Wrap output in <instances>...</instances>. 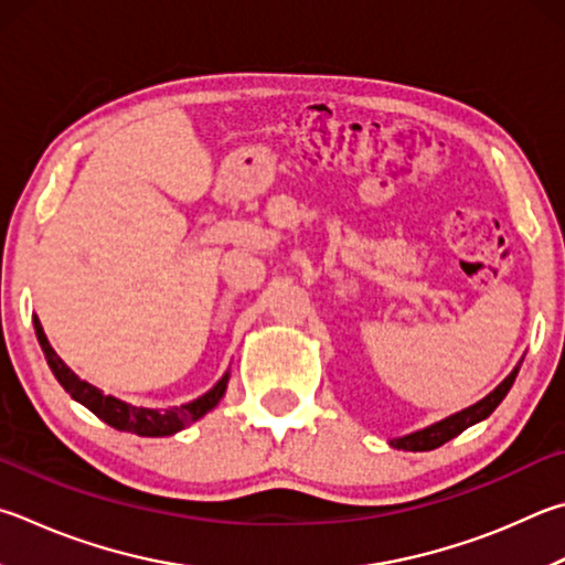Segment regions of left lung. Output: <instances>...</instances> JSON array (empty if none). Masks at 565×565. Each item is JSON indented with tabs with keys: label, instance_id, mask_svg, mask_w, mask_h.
<instances>
[{
	"label": "left lung",
	"instance_id": "left-lung-1",
	"mask_svg": "<svg viewBox=\"0 0 565 565\" xmlns=\"http://www.w3.org/2000/svg\"><path fill=\"white\" fill-rule=\"evenodd\" d=\"M516 373H519V365L509 373L507 381L501 383L499 387L491 390V393L484 399H479V403L469 405L467 409H461V413L445 417L443 423H435V425H429L425 429H419V433H413V435L399 437V439H390V445L397 447V449H409V452H427V449H435L439 445L449 443V439L457 437L459 433H465L469 425H475V423H479V419H484V417L494 413L501 399L507 397L509 387L514 385Z\"/></svg>",
	"mask_w": 565,
	"mask_h": 565
}]
</instances>
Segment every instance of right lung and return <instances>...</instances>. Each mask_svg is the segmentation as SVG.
<instances>
[{
	"label": "right lung",
	"instance_id": "right-lung-1",
	"mask_svg": "<svg viewBox=\"0 0 565 565\" xmlns=\"http://www.w3.org/2000/svg\"><path fill=\"white\" fill-rule=\"evenodd\" d=\"M34 331H36L41 351H44V355H46V363L51 367V373L56 375V381L61 383V387H64L66 393L76 399V403L88 407L96 417L104 419L106 425L120 429V433H132V435H140V437L175 435V433H180L182 427H188L190 423H194V419H200L204 413H210V409L222 399L224 390H227V377L230 375H224L222 381L210 390V393H204L202 397L192 399V403H188V405L170 407V409L132 407L128 403H122V399L104 395L98 387L88 385L86 381H81V377L74 371H71V367H66L64 361H61V358L56 355L54 348L49 345L46 335H44V328H41L36 316H34Z\"/></svg>",
	"mask_w": 565,
	"mask_h": 565
}]
</instances>
